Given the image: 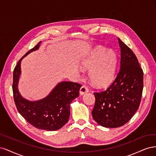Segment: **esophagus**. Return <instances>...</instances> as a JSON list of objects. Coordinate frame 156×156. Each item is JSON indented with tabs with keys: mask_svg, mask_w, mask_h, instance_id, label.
<instances>
[{
	"mask_svg": "<svg viewBox=\"0 0 156 156\" xmlns=\"http://www.w3.org/2000/svg\"><path fill=\"white\" fill-rule=\"evenodd\" d=\"M87 92H88V89L87 88V87H84V86H83L81 88H80L79 93H80V94H81V96L84 95V94H86Z\"/></svg>",
	"mask_w": 156,
	"mask_h": 156,
	"instance_id": "esophagus-1",
	"label": "esophagus"
}]
</instances>
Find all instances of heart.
I'll return each mask as SVG.
<instances>
[{
	"instance_id": "obj_1",
	"label": "heart",
	"mask_w": 156,
	"mask_h": 156,
	"mask_svg": "<svg viewBox=\"0 0 156 156\" xmlns=\"http://www.w3.org/2000/svg\"><path fill=\"white\" fill-rule=\"evenodd\" d=\"M117 63L116 55L111 49L101 47L94 48L80 63V67L88 70V77L94 85L105 87L114 81Z\"/></svg>"
}]
</instances>
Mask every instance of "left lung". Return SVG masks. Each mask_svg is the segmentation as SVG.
Returning a JSON list of instances; mask_svg holds the SVG:
<instances>
[{
  "instance_id": "8db88e82",
  "label": "left lung",
  "mask_w": 156,
  "mask_h": 156,
  "mask_svg": "<svg viewBox=\"0 0 156 156\" xmlns=\"http://www.w3.org/2000/svg\"><path fill=\"white\" fill-rule=\"evenodd\" d=\"M120 69L105 91L95 92L94 120L103 127L124 125L138 110L143 89V72L135 55L119 37Z\"/></svg>"
}]
</instances>
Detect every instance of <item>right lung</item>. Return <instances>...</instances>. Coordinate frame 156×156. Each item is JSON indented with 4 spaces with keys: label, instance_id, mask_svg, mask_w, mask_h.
Masks as SVG:
<instances>
[{
    "label": "right lung",
    "instance_id": "right-lung-1",
    "mask_svg": "<svg viewBox=\"0 0 156 156\" xmlns=\"http://www.w3.org/2000/svg\"><path fill=\"white\" fill-rule=\"evenodd\" d=\"M41 41L28 51L22 57L13 70V98L19 112L32 126L37 129L56 131L67 123L70 115V104L77 98L81 84L76 83L62 81L53 88L48 96L36 101H30L23 98L19 91L18 83L23 58L39 49Z\"/></svg>",
    "mask_w": 156,
    "mask_h": 156
}]
</instances>
